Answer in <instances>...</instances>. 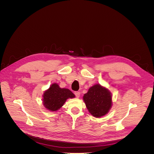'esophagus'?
Segmentation results:
<instances>
[{
  "label": "esophagus",
  "mask_w": 154,
  "mask_h": 154,
  "mask_svg": "<svg viewBox=\"0 0 154 154\" xmlns=\"http://www.w3.org/2000/svg\"><path fill=\"white\" fill-rule=\"evenodd\" d=\"M75 96H76V98H79V97H80V95H81V93L79 92H78V91H76V92H75Z\"/></svg>",
  "instance_id": "esophagus-1"
}]
</instances>
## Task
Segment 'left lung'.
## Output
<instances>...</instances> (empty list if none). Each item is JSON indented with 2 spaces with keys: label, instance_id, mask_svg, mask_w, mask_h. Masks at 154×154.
<instances>
[{
  "label": "left lung",
  "instance_id": "obj_1",
  "mask_svg": "<svg viewBox=\"0 0 154 154\" xmlns=\"http://www.w3.org/2000/svg\"><path fill=\"white\" fill-rule=\"evenodd\" d=\"M83 100L89 112L95 117H101L109 111L112 106L111 94L107 88L96 84L88 89Z\"/></svg>",
  "mask_w": 154,
  "mask_h": 154
}]
</instances>
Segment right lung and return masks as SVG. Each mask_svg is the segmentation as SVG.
Here are the masks:
<instances>
[{
  "mask_svg": "<svg viewBox=\"0 0 154 154\" xmlns=\"http://www.w3.org/2000/svg\"><path fill=\"white\" fill-rule=\"evenodd\" d=\"M75 97L69 89L60 88L57 84L54 83L44 92L43 95V104L47 110L56 111L63 106L67 99Z\"/></svg>",
  "mask_w": 154,
  "mask_h": 154,
  "instance_id": "obj_1",
  "label": "right lung"
}]
</instances>
